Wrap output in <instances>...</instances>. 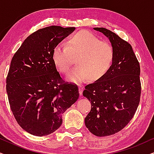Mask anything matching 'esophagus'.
<instances>
[{"mask_svg":"<svg viewBox=\"0 0 154 154\" xmlns=\"http://www.w3.org/2000/svg\"><path fill=\"white\" fill-rule=\"evenodd\" d=\"M83 90H84L83 87L81 86V85H79V94H80V96H82V95Z\"/></svg>","mask_w":154,"mask_h":154,"instance_id":"34e87169","label":"esophagus"}]
</instances>
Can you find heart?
Returning <instances> with one entry per match:
<instances>
[{"label": "heart", "mask_w": 154, "mask_h": 154, "mask_svg": "<svg viewBox=\"0 0 154 154\" xmlns=\"http://www.w3.org/2000/svg\"><path fill=\"white\" fill-rule=\"evenodd\" d=\"M54 63L64 74L69 72L77 57L79 66L74 68L68 79L81 83L87 79L97 81L108 72L114 59L112 47L102 42L88 31H80L68 39L67 45L59 43L52 52Z\"/></svg>", "instance_id": "b5f03b06"}]
</instances>
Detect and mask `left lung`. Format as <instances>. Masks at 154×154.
I'll return each mask as SVG.
<instances>
[{
	"mask_svg": "<svg viewBox=\"0 0 154 154\" xmlns=\"http://www.w3.org/2000/svg\"><path fill=\"white\" fill-rule=\"evenodd\" d=\"M104 35L114 52L113 64L102 78L85 87L84 97L91 102L85 126L97 137L117 133L131 120L141 96L140 66L129 43L104 28H94Z\"/></svg>",
	"mask_w": 154,
	"mask_h": 154,
	"instance_id": "1",
	"label": "left lung"
}]
</instances>
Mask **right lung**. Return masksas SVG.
I'll return each instance as SVG.
<instances>
[{
	"mask_svg": "<svg viewBox=\"0 0 154 154\" xmlns=\"http://www.w3.org/2000/svg\"><path fill=\"white\" fill-rule=\"evenodd\" d=\"M75 28L40 29L24 40L12 58L6 78L10 106L21 128L37 137L53 133L62 114L78 100V87L65 83L52 60L54 47Z\"/></svg>",
	"mask_w": 154,
	"mask_h": 154,
	"instance_id": "right-lung-1",
	"label": "right lung"
}]
</instances>
